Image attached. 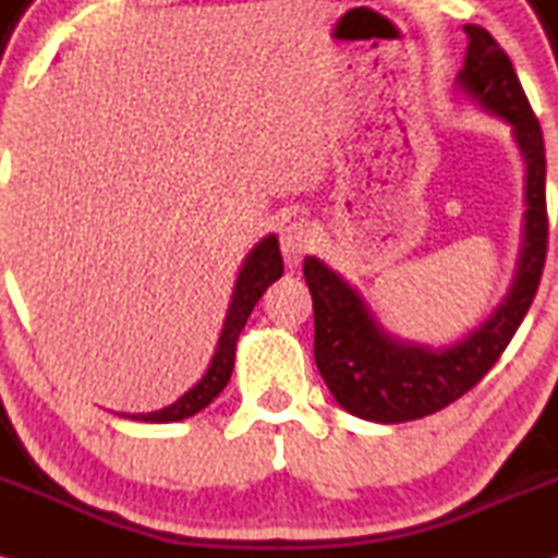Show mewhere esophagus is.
I'll return each mask as SVG.
<instances>
[{"label":"esophagus","mask_w":558,"mask_h":558,"mask_svg":"<svg viewBox=\"0 0 558 558\" xmlns=\"http://www.w3.org/2000/svg\"><path fill=\"white\" fill-rule=\"evenodd\" d=\"M279 245L287 264L298 266L303 260V255L313 247V229L305 221H287L279 229Z\"/></svg>","instance_id":"1"}]
</instances>
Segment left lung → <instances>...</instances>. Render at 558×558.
<instances>
[{
	"instance_id": "obj_1",
	"label": "left lung",
	"mask_w": 558,
	"mask_h": 558,
	"mask_svg": "<svg viewBox=\"0 0 558 558\" xmlns=\"http://www.w3.org/2000/svg\"><path fill=\"white\" fill-rule=\"evenodd\" d=\"M464 33L468 51L457 72V88L483 111L512 124L517 150L525 161L520 258L507 294L481 326L454 344L430 347L386 329L357 287L316 255H307L303 271L316 316V365L339 408L371 423L417 421L468 395L512 342L546 264V148L541 124L507 51L481 25H464Z\"/></svg>"
}]
</instances>
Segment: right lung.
<instances>
[{"instance_id":"1","label":"right lung","mask_w":558,"mask_h":558,"mask_svg":"<svg viewBox=\"0 0 558 558\" xmlns=\"http://www.w3.org/2000/svg\"><path fill=\"white\" fill-rule=\"evenodd\" d=\"M281 274H284V260H281L279 253V240L277 234H268L242 260L211 365L203 373L201 381L193 389H187L177 402L169 404V408L156 412H120V415L141 423H180L206 410L229 384V376H232L234 368V352H238V339L242 329H245L247 318H251L255 303Z\"/></svg>"}]
</instances>
